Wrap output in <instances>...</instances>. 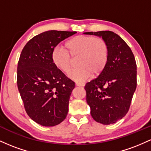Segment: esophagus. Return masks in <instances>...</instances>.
<instances>
[{
    "label": "esophagus",
    "instance_id": "obj_1",
    "mask_svg": "<svg viewBox=\"0 0 151 151\" xmlns=\"http://www.w3.org/2000/svg\"><path fill=\"white\" fill-rule=\"evenodd\" d=\"M76 85L78 86H85V84L84 83H76Z\"/></svg>",
    "mask_w": 151,
    "mask_h": 151
}]
</instances>
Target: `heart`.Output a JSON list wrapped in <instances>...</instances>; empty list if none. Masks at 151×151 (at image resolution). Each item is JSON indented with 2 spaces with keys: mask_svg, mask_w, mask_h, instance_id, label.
<instances>
[{
  "mask_svg": "<svg viewBox=\"0 0 151 151\" xmlns=\"http://www.w3.org/2000/svg\"><path fill=\"white\" fill-rule=\"evenodd\" d=\"M67 50L55 47L52 52V60L57 68L67 73L72 67V58H77L79 67L69 73L70 79L75 81H84L91 76L103 72L109 59V47L101 37L77 35L65 42Z\"/></svg>",
  "mask_w": 151,
  "mask_h": 151,
  "instance_id": "1",
  "label": "heart"
}]
</instances>
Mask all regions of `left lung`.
Wrapping results in <instances>:
<instances>
[{"mask_svg":"<svg viewBox=\"0 0 151 151\" xmlns=\"http://www.w3.org/2000/svg\"><path fill=\"white\" fill-rule=\"evenodd\" d=\"M102 37L109 47V59L103 72L86 84V102L96 122L109 125L129 111L137 85L136 62L125 41L111 31L84 32Z\"/></svg>","mask_w":151,"mask_h":151,"instance_id":"obj_1","label":"left lung"}]
</instances>
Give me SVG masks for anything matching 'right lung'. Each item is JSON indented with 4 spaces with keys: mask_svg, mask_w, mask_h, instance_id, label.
<instances>
[{
    "mask_svg": "<svg viewBox=\"0 0 151 151\" xmlns=\"http://www.w3.org/2000/svg\"><path fill=\"white\" fill-rule=\"evenodd\" d=\"M77 32L49 30L35 36L22 49L17 68V84L26 113L43 126L65 119L74 82L55 67L52 52L61 41Z\"/></svg>",
    "mask_w": 151,
    "mask_h": 151,
    "instance_id": "obj_1",
    "label": "right lung"
}]
</instances>
